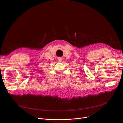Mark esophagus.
<instances>
[{
    "label": "esophagus",
    "mask_w": 123,
    "mask_h": 123,
    "mask_svg": "<svg viewBox=\"0 0 123 123\" xmlns=\"http://www.w3.org/2000/svg\"><path fill=\"white\" fill-rule=\"evenodd\" d=\"M62 60V57H58V61L59 62H61Z\"/></svg>",
    "instance_id": "obj_1"
}]
</instances>
